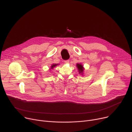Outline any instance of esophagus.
<instances>
[{
	"label": "esophagus",
	"mask_w": 132,
	"mask_h": 132,
	"mask_svg": "<svg viewBox=\"0 0 132 132\" xmlns=\"http://www.w3.org/2000/svg\"><path fill=\"white\" fill-rule=\"evenodd\" d=\"M69 62H70V61H69V60H64V62L65 64H68Z\"/></svg>",
	"instance_id": "34e87169"
}]
</instances>
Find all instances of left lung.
Here are the masks:
<instances>
[{
  "mask_svg": "<svg viewBox=\"0 0 132 132\" xmlns=\"http://www.w3.org/2000/svg\"><path fill=\"white\" fill-rule=\"evenodd\" d=\"M77 66L78 67V70H79V73L82 74L83 72H84V66H83L81 64H77Z\"/></svg>",
  "mask_w": 132,
  "mask_h": 132,
  "instance_id": "8db88e82",
  "label": "left lung"
}]
</instances>
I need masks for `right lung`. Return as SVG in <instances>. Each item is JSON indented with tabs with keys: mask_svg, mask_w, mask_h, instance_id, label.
<instances>
[{
	"mask_svg": "<svg viewBox=\"0 0 132 132\" xmlns=\"http://www.w3.org/2000/svg\"><path fill=\"white\" fill-rule=\"evenodd\" d=\"M57 65H58V64H53V65H52V66H51V69H53L54 67L57 66Z\"/></svg>",
	"mask_w": 132,
	"mask_h": 132,
	"instance_id": "add662e5",
	"label": "right lung"
}]
</instances>
